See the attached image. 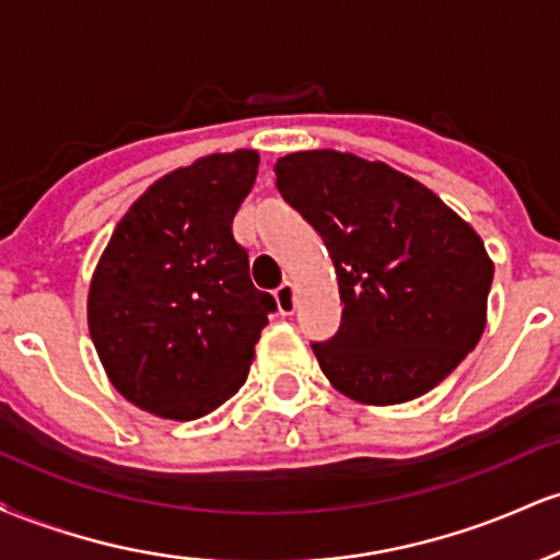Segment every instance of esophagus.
Here are the masks:
<instances>
[{
  "label": "esophagus",
  "mask_w": 560,
  "mask_h": 560,
  "mask_svg": "<svg viewBox=\"0 0 560 560\" xmlns=\"http://www.w3.org/2000/svg\"><path fill=\"white\" fill-rule=\"evenodd\" d=\"M276 305H279L281 316H292L294 313V287L289 281L276 289Z\"/></svg>",
  "instance_id": "1"
}]
</instances>
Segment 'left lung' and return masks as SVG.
I'll return each mask as SVG.
<instances>
[{"mask_svg":"<svg viewBox=\"0 0 560 560\" xmlns=\"http://www.w3.org/2000/svg\"><path fill=\"white\" fill-rule=\"evenodd\" d=\"M273 171L337 271L342 324L311 345L326 378L365 405L434 389L485 331L492 260L477 231L384 163L313 150Z\"/></svg>","mask_w":560,"mask_h":560,"instance_id":"left-lung-1","label":"left lung"}]
</instances>
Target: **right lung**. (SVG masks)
Instances as JSON below:
<instances>
[{
  "mask_svg": "<svg viewBox=\"0 0 560 560\" xmlns=\"http://www.w3.org/2000/svg\"><path fill=\"white\" fill-rule=\"evenodd\" d=\"M258 152L163 176L115 226L89 289V331L113 387L163 419L208 416L247 382L276 300L234 240Z\"/></svg>",
  "mask_w": 560,
  "mask_h": 560,
  "instance_id": "right-lung-1",
  "label": "right lung"
}]
</instances>
